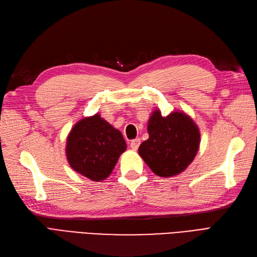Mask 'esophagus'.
Masks as SVG:
<instances>
[{
    "label": "esophagus",
    "instance_id": "obj_1",
    "mask_svg": "<svg viewBox=\"0 0 257 257\" xmlns=\"http://www.w3.org/2000/svg\"><path fill=\"white\" fill-rule=\"evenodd\" d=\"M139 145H141V139H139V138L133 139V141H132V142L130 143V147H131L133 150H137Z\"/></svg>",
    "mask_w": 257,
    "mask_h": 257
}]
</instances>
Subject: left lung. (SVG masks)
I'll return each instance as SVG.
<instances>
[{"mask_svg": "<svg viewBox=\"0 0 257 257\" xmlns=\"http://www.w3.org/2000/svg\"><path fill=\"white\" fill-rule=\"evenodd\" d=\"M149 138L139 146L138 153L159 177L182 173L195 158L199 147V131L183 112L162 116L155 110L148 122Z\"/></svg>", "mask_w": 257, "mask_h": 257, "instance_id": "left-lung-1", "label": "left lung"}]
</instances>
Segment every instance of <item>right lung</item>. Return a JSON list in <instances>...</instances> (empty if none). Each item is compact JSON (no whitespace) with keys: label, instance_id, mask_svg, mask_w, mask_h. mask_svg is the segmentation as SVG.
Here are the masks:
<instances>
[{"label":"right lung","instance_id":"1","mask_svg":"<svg viewBox=\"0 0 257 257\" xmlns=\"http://www.w3.org/2000/svg\"><path fill=\"white\" fill-rule=\"evenodd\" d=\"M125 149L126 143L121 132L97 113L75 124L66 142L69 165L93 181L109 176Z\"/></svg>","mask_w":257,"mask_h":257}]
</instances>
